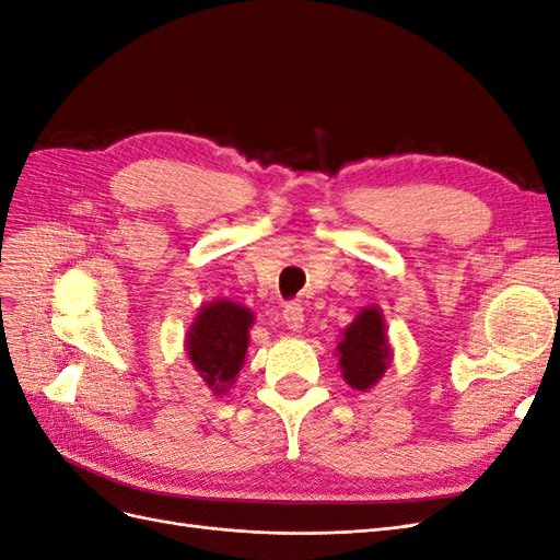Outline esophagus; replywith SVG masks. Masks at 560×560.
<instances>
[{
  "label": "esophagus",
  "instance_id": "esophagus-1",
  "mask_svg": "<svg viewBox=\"0 0 560 560\" xmlns=\"http://www.w3.org/2000/svg\"><path fill=\"white\" fill-rule=\"evenodd\" d=\"M282 319H284V325L290 327L292 331H299V329L303 327V308H301V303H299V301L284 303Z\"/></svg>",
  "mask_w": 560,
  "mask_h": 560
}]
</instances>
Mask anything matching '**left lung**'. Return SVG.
I'll return each mask as SVG.
<instances>
[{
  "label": "left lung",
  "instance_id": "left-lung-1",
  "mask_svg": "<svg viewBox=\"0 0 560 560\" xmlns=\"http://www.w3.org/2000/svg\"><path fill=\"white\" fill-rule=\"evenodd\" d=\"M338 362L343 378L354 389H369L378 383L389 362V346L378 308H364L343 331V341L338 343Z\"/></svg>",
  "mask_w": 560,
  "mask_h": 560
}]
</instances>
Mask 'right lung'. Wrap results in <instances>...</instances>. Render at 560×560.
<instances>
[{
	"instance_id": "obj_1",
	"label": "right lung",
	"mask_w": 560,
	"mask_h": 560,
	"mask_svg": "<svg viewBox=\"0 0 560 560\" xmlns=\"http://www.w3.org/2000/svg\"><path fill=\"white\" fill-rule=\"evenodd\" d=\"M249 325L252 313L231 301L210 303L194 322L186 348H189V358L198 374L217 395L224 393L243 366L249 343Z\"/></svg>"
}]
</instances>
